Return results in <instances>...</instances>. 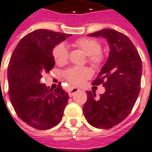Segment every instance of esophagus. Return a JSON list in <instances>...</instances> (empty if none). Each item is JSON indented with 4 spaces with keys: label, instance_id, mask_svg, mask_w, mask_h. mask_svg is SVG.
Segmentation results:
<instances>
[{
    "label": "esophagus",
    "instance_id": "34e87169",
    "mask_svg": "<svg viewBox=\"0 0 152 152\" xmlns=\"http://www.w3.org/2000/svg\"><path fill=\"white\" fill-rule=\"evenodd\" d=\"M79 91H80V89L77 88H72L68 89V95H69V96H73V95Z\"/></svg>",
    "mask_w": 152,
    "mask_h": 152
}]
</instances>
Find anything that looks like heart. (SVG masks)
<instances>
[{
  "instance_id": "b5f03b06",
  "label": "heart",
  "mask_w": 152,
  "mask_h": 152,
  "mask_svg": "<svg viewBox=\"0 0 152 152\" xmlns=\"http://www.w3.org/2000/svg\"><path fill=\"white\" fill-rule=\"evenodd\" d=\"M76 48H80L88 58V61L92 67L97 68L104 60L102 54L101 45L98 40L91 38H81L74 43ZM55 62L58 65H64L68 60V52L64 44L56 45L53 52ZM91 76V72L88 68H71L64 72V78L72 85H81Z\"/></svg>"
}]
</instances>
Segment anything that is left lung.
Wrapping results in <instances>:
<instances>
[{
	"instance_id": "obj_1",
	"label": "left lung",
	"mask_w": 152,
	"mask_h": 152,
	"mask_svg": "<svg viewBox=\"0 0 152 152\" xmlns=\"http://www.w3.org/2000/svg\"><path fill=\"white\" fill-rule=\"evenodd\" d=\"M88 36L107 39L110 52L92 82V85L103 84L105 92L97 98L96 91H88L83 111L92 127L110 129L122 122L135 105L140 91L142 61L132 40L122 32L104 28Z\"/></svg>"
}]
</instances>
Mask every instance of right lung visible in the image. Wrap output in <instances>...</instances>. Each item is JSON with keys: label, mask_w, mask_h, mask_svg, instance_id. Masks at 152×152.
I'll use <instances>...</instances> for the list:
<instances>
[{"label": "right lung", "mask_w": 152, "mask_h": 152, "mask_svg": "<svg viewBox=\"0 0 152 152\" xmlns=\"http://www.w3.org/2000/svg\"><path fill=\"white\" fill-rule=\"evenodd\" d=\"M71 35L37 29L20 40L8 68L9 95L22 121L38 130H47L61 122L68 94L61 85L53 90L41 78L55 65V46Z\"/></svg>", "instance_id": "1"}]
</instances>
